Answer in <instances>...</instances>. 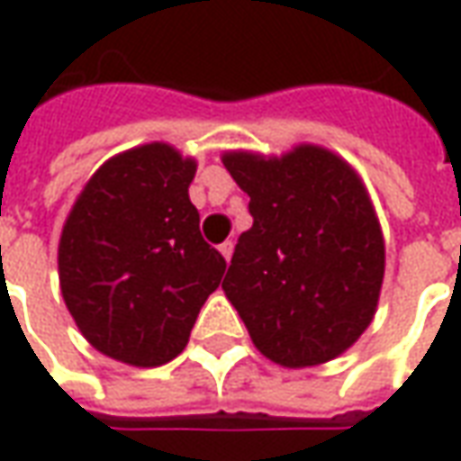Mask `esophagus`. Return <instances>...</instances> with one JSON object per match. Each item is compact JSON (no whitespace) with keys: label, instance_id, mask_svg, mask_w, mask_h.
<instances>
[{"label":"esophagus","instance_id":"34e87169","mask_svg":"<svg viewBox=\"0 0 461 461\" xmlns=\"http://www.w3.org/2000/svg\"><path fill=\"white\" fill-rule=\"evenodd\" d=\"M220 252H221V257L230 262L231 252H234V244H231V241H224V244H220Z\"/></svg>","mask_w":461,"mask_h":461}]
</instances>
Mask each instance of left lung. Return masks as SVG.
<instances>
[{
  "instance_id": "8db88e82",
  "label": "left lung",
  "mask_w": 461,
  "mask_h": 461,
  "mask_svg": "<svg viewBox=\"0 0 461 461\" xmlns=\"http://www.w3.org/2000/svg\"><path fill=\"white\" fill-rule=\"evenodd\" d=\"M221 162L254 220L221 289L254 347L286 369L347 352L375 320L384 279V237L362 176L320 144L279 157L231 149Z\"/></svg>"
}]
</instances>
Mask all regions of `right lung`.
Listing matches in <instances>:
<instances>
[{"instance_id": "right-lung-1", "label": "right lung", "mask_w": 461, "mask_h": 461, "mask_svg": "<svg viewBox=\"0 0 461 461\" xmlns=\"http://www.w3.org/2000/svg\"><path fill=\"white\" fill-rule=\"evenodd\" d=\"M194 175V157L172 144H140L89 176L64 221V304L86 342L122 365L172 362L227 269L202 240Z\"/></svg>"}]
</instances>
